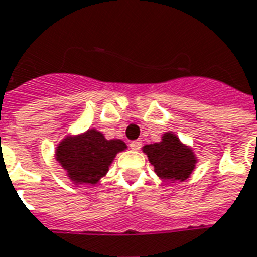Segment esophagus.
<instances>
[{"instance_id":"34e87169","label":"esophagus","mask_w":257,"mask_h":257,"mask_svg":"<svg viewBox=\"0 0 257 257\" xmlns=\"http://www.w3.org/2000/svg\"><path fill=\"white\" fill-rule=\"evenodd\" d=\"M129 147H131V149H133V151H139V149L141 148V141L140 140L132 141V143L129 144Z\"/></svg>"}]
</instances>
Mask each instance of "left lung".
<instances>
[{
  "mask_svg": "<svg viewBox=\"0 0 257 257\" xmlns=\"http://www.w3.org/2000/svg\"><path fill=\"white\" fill-rule=\"evenodd\" d=\"M143 152L148 156L157 176L165 184L185 181L195 171L197 164L193 148L184 144L173 132H164L161 141L143 147Z\"/></svg>",
  "mask_w": 257,
  "mask_h": 257,
  "instance_id": "1",
  "label": "left lung"
}]
</instances>
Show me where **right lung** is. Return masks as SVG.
<instances>
[{"label":"right lung","instance_id":"right-lung-1","mask_svg":"<svg viewBox=\"0 0 257 257\" xmlns=\"http://www.w3.org/2000/svg\"><path fill=\"white\" fill-rule=\"evenodd\" d=\"M126 148L128 145L120 139L108 140L104 133L90 128L64 137L56 147L54 159L76 187L94 185L108 173L117 153Z\"/></svg>","mask_w":257,"mask_h":257}]
</instances>
